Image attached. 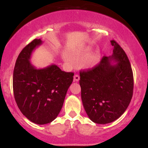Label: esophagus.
Returning <instances> with one entry per match:
<instances>
[{
	"label": "esophagus",
	"mask_w": 148,
	"mask_h": 148,
	"mask_svg": "<svg viewBox=\"0 0 148 148\" xmlns=\"http://www.w3.org/2000/svg\"><path fill=\"white\" fill-rule=\"evenodd\" d=\"M80 79V77L78 75H75L74 76V81H75V82H78L79 80Z\"/></svg>",
	"instance_id": "34e87169"
}]
</instances>
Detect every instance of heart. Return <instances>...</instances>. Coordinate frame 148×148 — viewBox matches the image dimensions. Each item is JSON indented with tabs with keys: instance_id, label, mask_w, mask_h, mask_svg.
<instances>
[{
	"instance_id": "1",
	"label": "heart",
	"mask_w": 148,
	"mask_h": 148,
	"mask_svg": "<svg viewBox=\"0 0 148 148\" xmlns=\"http://www.w3.org/2000/svg\"><path fill=\"white\" fill-rule=\"evenodd\" d=\"M64 58H67L68 56L66 55H64ZM97 60H98V56H97L96 54H92V56H90V57L87 59L86 64V65L88 66H93L96 63Z\"/></svg>"
}]
</instances>
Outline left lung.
Wrapping results in <instances>:
<instances>
[{
  "label": "left lung",
  "mask_w": 148,
  "mask_h": 148,
  "mask_svg": "<svg viewBox=\"0 0 148 148\" xmlns=\"http://www.w3.org/2000/svg\"><path fill=\"white\" fill-rule=\"evenodd\" d=\"M112 56H103L100 63L80 71L81 95L85 110L95 123L107 124L119 119L130 104L133 75L126 53L114 40ZM111 61L116 63L111 64Z\"/></svg>",
  "instance_id": "obj_1"
}]
</instances>
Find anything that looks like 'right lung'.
I'll return each mask as SVG.
<instances>
[{"mask_svg":"<svg viewBox=\"0 0 148 148\" xmlns=\"http://www.w3.org/2000/svg\"><path fill=\"white\" fill-rule=\"evenodd\" d=\"M42 43L35 39L28 44L16 60L13 71L14 97L18 108L38 125L51 123L59 114L73 73L64 72L52 64L38 69L30 62L32 52Z\"/></svg>","mask_w":148,"mask_h":148,"instance_id":"obj_1","label":"right lung"}]
</instances>
